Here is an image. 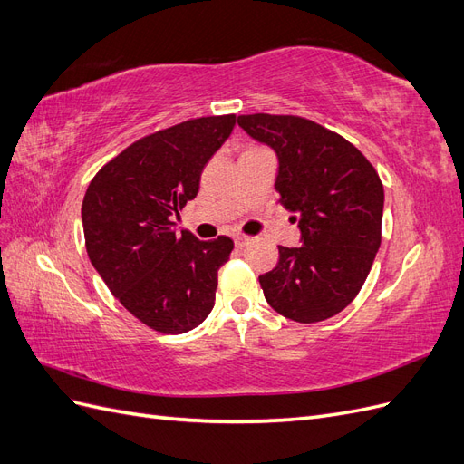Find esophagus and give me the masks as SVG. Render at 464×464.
I'll return each instance as SVG.
<instances>
[{
    "mask_svg": "<svg viewBox=\"0 0 464 464\" xmlns=\"http://www.w3.org/2000/svg\"><path fill=\"white\" fill-rule=\"evenodd\" d=\"M234 242H236V246H237V247H244V246L249 242V236H244V234L236 236V237H234Z\"/></svg>",
    "mask_w": 464,
    "mask_h": 464,
    "instance_id": "obj_1",
    "label": "esophagus"
}]
</instances>
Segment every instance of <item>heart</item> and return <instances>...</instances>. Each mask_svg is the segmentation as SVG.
I'll list each match as a JSON object with an SVG mask.
<instances>
[{
  "mask_svg": "<svg viewBox=\"0 0 464 464\" xmlns=\"http://www.w3.org/2000/svg\"><path fill=\"white\" fill-rule=\"evenodd\" d=\"M251 149H256V147H251Z\"/></svg>",
  "mask_w": 464,
  "mask_h": 464,
  "instance_id": "1",
  "label": "heart"
}]
</instances>
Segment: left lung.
Wrapping results in <instances>:
<instances>
[{"mask_svg":"<svg viewBox=\"0 0 464 464\" xmlns=\"http://www.w3.org/2000/svg\"><path fill=\"white\" fill-rule=\"evenodd\" d=\"M237 123L275 149V189L302 232V246H278L276 266L259 276L265 300L292 321H325L370 275L382 244V179L353 143L312 120L247 114Z\"/></svg>","mask_w":464,"mask_h":464,"instance_id":"obj_1","label":"left lung"}]
</instances>
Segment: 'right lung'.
<instances>
[{"instance_id":"right-lung-1","label":"right lung","mask_w":464,"mask_h":464,"mask_svg":"<svg viewBox=\"0 0 464 464\" xmlns=\"http://www.w3.org/2000/svg\"><path fill=\"white\" fill-rule=\"evenodd\" d=\"M234 123V114L195 118L141 137L96 172L82 199L91 263L125 310L159 333H188L215 305L234 242L178 234L174 217L195 199Z\"/></svg>"}]
</instances>
